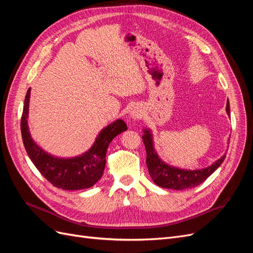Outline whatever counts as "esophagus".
I'll return each mask as SVG.
<instances>
[{
  "label": "esophagus",
  "instance_id": "34e87169",
  "mask_svg": "<svg viewBox=\"0 0 253 253\" xmlns=\"http://www.w3.org/2000/svg\"><path fill=\"white\" fill-rule=\"evenodd\" d=\"M128 116H129V119H131L132 121L138 120L142 116V110H141V108H139L138 105L133 106V108L131 109V111H129V113H128Z\"/></svg>",
  "mask_w": 253,
  "mask_h": 253
}]
</instances>
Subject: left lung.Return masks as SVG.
Listing matches in <instances>:
<instances>
[{
  "label": "left lung",
  "mask_w": 253,
  "mask_h": 253,
  "mask_svg": "<svg viewBox=\"0 0 253 253\" xmlns=\"http://www.w3.org/2000/svg\"><path fill=\"white\" fill-rule=\"evenodd\" d=\"M226 112L230 117V104L229 101L226 105ZM142 140L147 150V166L149 174L157 186L165 189L186 190L201 185L209 176L218 169L226 158V153L216 162L204 169L188 170L168 165L162 158H159L154 147L153 133L149 127L143 128Z\"/></svg>",
  "instance_id": "8db88e82"
}]
</instances>
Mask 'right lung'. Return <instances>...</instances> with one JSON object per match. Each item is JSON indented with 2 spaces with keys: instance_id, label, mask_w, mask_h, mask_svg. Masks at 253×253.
<instances>
[{
  "instance_id": "add662e5",
  "label": "right lung",
  "mask_w": 253,
  "mask_h": 253,
  "mask_svg": "<svg viewBox=\"0 0 253 253\" xmlns=\"http://www.w3.org/2000/svg\"><path fill=\"white\" fill-rule=\"evenodd\" d=\"M30 88L24 100L21 119V133L25 150L40 173L53 186L62 190L87 189L102 177L106 163V151L112 140L126 131L124 120L117 119L103 127L97 135L93 145L83 154L75 157H58L49 154L36 143L29 132Z\"/></svg>"
}]
</instances>
